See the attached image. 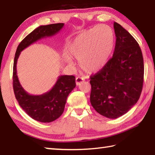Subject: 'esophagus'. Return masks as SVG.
I'll use <instances>...</instances> for the list:
<instances>
[{
  "label": "esophagus",
  "mask_w": 155,
  "mask_h": 155,
  "mask_svg": "<svg viewBox=\"0 0 155 155\" xmlns=\"http://www.w3.org/2000/svg\"><path fill=\"white\" fill-rule=\"evenodd\" d=\"M84 80H85V78L83 77H78L76 78V84H77V85H80V84L83 82Z\"/></svg>",
  "instance_id": "1"
}]
</instances>
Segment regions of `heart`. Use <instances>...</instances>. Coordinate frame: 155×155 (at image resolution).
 I'll use <instances>...</instances> for the list:
<instances>
[{
  "label": "heart",
  "mask_w": 155,
  "mask_h": 155,
  "mask_svg": "<svg viewBox=\"0 0 155 155\" xmlns=\"http://www.w3.org/2000/svg\"><path fill=\"white\" fill-rule=\"evenodd\" d=\"M114 46V34L107 25H98L78 34L68 45L70 56L79 60L82 70L92 73L102 69L108 62ZM69 64L70 57H65Z\"/></svg>",
  "instance_id": "obj_1"
}]
</instances>
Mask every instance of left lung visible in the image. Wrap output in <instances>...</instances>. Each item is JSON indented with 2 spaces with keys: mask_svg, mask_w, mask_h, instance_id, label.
Segmentation results:
<instances>
[{
  "mask_svg": "<svg viewBox=\"0 0 155 155\" xmlns=\"http://www.w3.org/2000/svg\"><path fill=\"white\" fill-rule=\"evenodd\" d=\"M116 41L107 64L90 77V102L96 111L108 118H117L137 103L142 91L143 59L135 38L114 22Z\"/></svg>",
  "mask_w": 155,
  "mask_h": 155,
  "instance_id": "1",
  "label": "left lung"
}]
</instances>
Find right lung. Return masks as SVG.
I'll return each mask as SVG.
<instances>
[{
	"instance_id": "1",
	"label": "right lung",
	"mask_w": 155,
	"mask_h": 155,
	"mask_svg": "<svg viewBox=\"0 0 155 155\" xmlns=\"http://www.w3.org/2000/svg\"><path fill=\"white\" fill-rule=\"evenodd\" d=\"M64 25V23H57L40 26L21 41L15 52L13 70V87L15 98L26 114L38 122H51L61 116L68 95L76 87L75 77L72 75L60 76L48 92L39 96L31 95L23 89L18 80L17 61L21 51L40 39L55 35Z\"/></svg>"
}]
</instances>
